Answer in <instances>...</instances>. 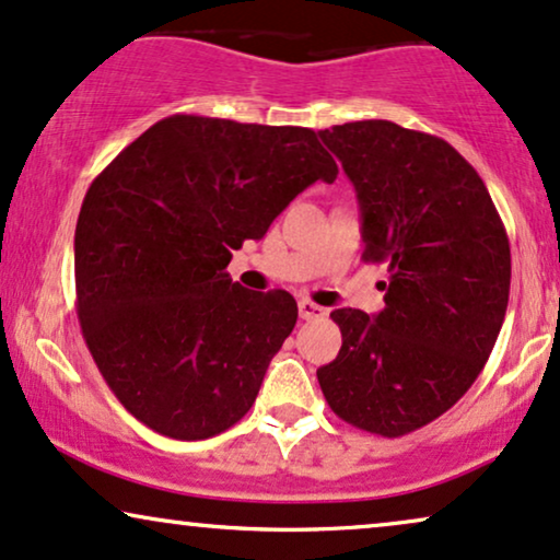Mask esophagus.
Listing matches in <instances>:
<instances>
[{"instance_id": "1", "label": "esophagus", "mask_w": 560, "mask_h": 560, "mask_svg": "<svg viewBox=\"0 0 560 560\" xmlns=\"http://www.w3.org/2000/svg\"><path fill=\"white\" fill-rule=\"evenodd\" d=\"M325 315H328V313H325V307H320V304H315L310 300L300 302V317H302V320H323Z\"/></svg>"}]
</instances>
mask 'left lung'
I'll use <instances>...</instances> for the list:
<instances>
[{"instance_id": "left-lung-1", "label": "left lung", "mask_w": 560, "mask_h": 560, "mask_svg": "<svg viewBox=\"0 0 560 560\" xmlns=\"http://www.w3.org/2000/svg\"><path fill=\"white\" fill-rule=\"evenodd\" d=\"M357 188L385 310L330 313L343 346L317 370L338 419L380 436L427 427L468 393L506 315L512 253L486 183L444 139L393 121L320 131Z\"/></svg>"}]
</instances>
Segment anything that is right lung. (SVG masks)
<instances>
[{
    "mask_svg": "<svg viewBox=\"0 0 560 560\" xmlns=\"http://www.w3.org/2000/svg\"><path fill=\"white\" fill-rule=\"evenodd\" d=\"M336 175L313 129L178 113L92 180L74 232L77 315L133 419L196 442L250 410L296 302L235 284L232 250Z\"/></svg>",
    "mask_w": 560,
    "mask_h": 560,
    "instance_id": "obj_1",
    "label": "right lung"
}]
</instances>
